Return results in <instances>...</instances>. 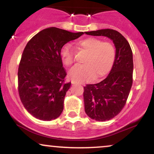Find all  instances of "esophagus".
I'll list each match as a JSON object with an SVG mask.
<instances>
[{
	"instance_id": "34e87169",
	"label": "esophagus",
	"mask_w": 154,
	"mask_h": 154,
	"mask_svg": "<svg viewBox=\"0 0 154 154\" xmlns=\"http://www.w3.org/2000/svg\"><path fill=\"white\" fill-rule=\"evenodd\" d=\"M72 84H73V85H75V84H80V85H82V83L77 82H76V81H72Z\"/></svg>"
}]
</instances>
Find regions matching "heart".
Masks as SVG:
<instances>
[{"mask_svg": "<svg viewBox=\"0 0 154 154\" xmlns=\"http://www.w3.org/2000/svg\"><path fill=\"white\" fill-rule=\"evenodd\" d=\"M76 48L86 54L83 65L72 68L69 72L73 81L87 82L94 79L98 80L109 72L116 57V47L112 42L103 41L97 38H87L79 40ZM63 63L71 67L75 63L74 51L70 46L66 45L60 52Z\"/></svg>", "mask_w": 154, "mask_h": 154, "instance_id": "1", "label": "heart"}]
</instances>
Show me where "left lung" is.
Here are the masks:
<instances>
[{
	"mask_svg": "<svg viewBox=\"0 0 154 154\" xmlns=\"http://www.w3.org/2000/svg\"><path fill=\"white\" fill-rule=\"evenodd\" d=\"M87 35L110 38L116 49V57L107 77L100 82L84 87L86 114L92 119H112L125 106L133 83V54L129 42L118 31L102 29L85 32Z\"/></svg>",
	"mask_w": 154,
	"mask_h": 154,
	"instance_id": "obj_1",
	"label": "left lung"
}]
</instances>
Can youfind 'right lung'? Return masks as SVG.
<instances>
[{"mask_svg":"<svg viewBox=\"0 0 154 154\" xmlns=\"http://www.w3.org/2000/svg\"><path fill=\"white\" fill-rule=\"evenodd\" d=\"M83 34L49 28L27 43L17 72L18 93L25 109L34 117L51 121L63 112L71 82H65L67 72L60 52L64 45Z\"/></svg>","mask_w":154,"mask_h":154,"instance_id":"1","label":"right lung"}]
</instances>
